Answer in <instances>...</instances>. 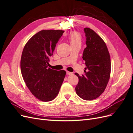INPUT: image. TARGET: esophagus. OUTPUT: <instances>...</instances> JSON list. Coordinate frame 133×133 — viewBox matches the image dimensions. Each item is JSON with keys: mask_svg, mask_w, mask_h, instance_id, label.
<instances>
[{"mask_svg": "<svg viewBox=\"0 0 133 133\" xmlns=\"http://www.w3.org/2000/svg\"><path fill=\"white\" fill-rule=\"evenodd\" d=\"M72 74V73H71V72H69V71H66V74L67 75H71Z\"/></svg>", "mask_w": 133, "mask_h": 133, "instance_id": "esophagus-1", "label": "esophagus"}]
</instances>
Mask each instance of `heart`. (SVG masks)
I'll list each match as a JSON object with an SVG mask.
<instances>
[{
    "label": "heart",
    "instance_id": "heart-1",
    "mask_svg": "<svg viewBox=\"0 0 133 133\" xmlns=\"http://www.w3.org/2000/svg\"><path fill=\"white\" fill-rule=\"evenodd\" d=\"M68 39L70 42V45L79 44L81 45L82 43V37L81 35L77 32H73L68 37Z\"/></svg>",
    "mask_w": 133,
    "mask_h": 133
}]
</instances>
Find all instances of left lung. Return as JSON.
<instances>
[{
  "instance_id": "8db88e82",
  "label": "left lung",
  "mask_w": 133,
  "mask_h": 133,
  "mask_svg": "<svg viewBox=\"0 0 133 133\" xmlns=\"http://www.w3.org/2000/svg\"><path fill=\"white\" fill-rule=\"evenodd\" d=\"M87 47L83 59L86 67L85 75L75 73L79 82L75 87L76 93L82 99L92 100L97 98L105 90L111 71L110 54L102 38L89 28H84Z\"/></svg>"
}]
</instances>
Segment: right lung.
Returning a JSON list of instances; mask_svg holds the SVG:
<instances>
[{
	"label": "right lung",
	"instance_id": "1",
	"mask_svg": "<svg viewBox=\"0 0 133 133\" xmlns=\"http://www.w3.org/2000/svg\"><path fill=\"white\" fill-rule=\"evenodd\" d=\"M64 30H43L33 35L24 48L21 60L22 74L26 85L34 96L43 102L55 98L66 71L48 68L50 57Z\"/></svg>",
	"mask_w": 133,
	"mask_h": 133
}]
</instances>
